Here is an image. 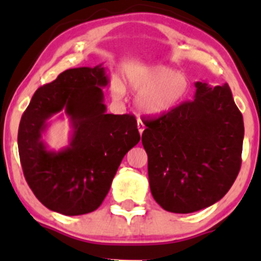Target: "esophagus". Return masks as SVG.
I'll list each match as a JSON object with an SVG mask.
<instances>
[{"instance_id": "1", "label": "esophagus", "mask_w": 261, "mask_h": 261, "mask_svg": "<svg viewBox=\"0 0 261 261\" xmlns=\"http://www.w3.org/2000/svg\"><path fill=\"white\" fill-rule=\"evenodd\" d=\"M138 128H139V133H140V135L143 134V131L145 130V125H144L143 121H141L140 118L138 120Z\"/></svg>"}]
</instances>
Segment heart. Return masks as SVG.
<instances>
[{"label":"heart","mask_w":261,"mask_h":261,"mask_svg":"<svg viewBox=\"0 0 261 261\" xmlns=\"http://www.w3.org/2000/svg\"><path fill=\"white\" fill-rule=\"evenodd\" d=\"M126 82L139 92L136 105L139 110L150 116H159L172 111L183 101L188 92V81L179 72L163 65L140 67L128 73ZM125 93L122 84H112V94L121 98Z\"/></svg>","instance_id":"heart-1"}]
</instances>
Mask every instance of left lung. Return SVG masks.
Instances as JSON below:
<instances>
[{
  "mask_svg": "<svg viewBox=\"0 0 261 261\" xmlns=\"http://www.w3.org/2000/svg\"><path fill=\"white\" fill-rule=\"evenodd\" d=\"M194 86L192 101L146 118L141 136L152 197L174 213L196 212L220 201L241 167L244 120L230 87Z\"/></svg>",
  "mask_w": 261,
  "mask_h": 261,
  "instance_id": "8db88e82",
  "label": "left lung"
}]
</instances>
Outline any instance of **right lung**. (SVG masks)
<instances>
[{
	"label": "right lung",
	"instance_id": "obj_1",
	"mask_svg": "<svg viewBox=\"0 0 261 261\" xmlns=\"http://www.w3.org/2000/svg\"><path fill=\"white\" fill-rule=\"evenodd\" d=\"M105 68L67 69L36 89L17 134L23 175L36 198L65 216L93 212L107 196L126 152L140 141L133 115L106 114ZM64 109L73 127L70 146L50 152L41 140L46 120Z\"/></svg>",
	"mask_w": 261,
	"mask_h": 261
}]
</instances>
